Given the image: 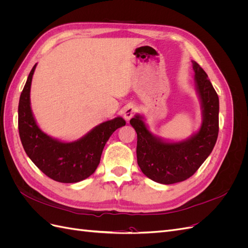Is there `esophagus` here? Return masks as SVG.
Returning a JSON list of instances; mask_svg holds the SVG:
<instances>
[{
	"instance_id": "obj_1",
	"label": "esophagus",
	"mask_w": 248,
	"mask_h": 248,
	"mask_svg": "<svg viewBox=\"0 0 248 248\" xmlns=\"http://www.w3.org/2000/svg\"><path fill=\"white\" fill-rule=\"evenodd\" d=\"M134 111H136V108H134L133 106H127L124 108L123 109V117L125 118L126 121H129V120L133 117L134 115Z\"/></svg>"
}]
</instances>
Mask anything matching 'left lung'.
Listing matches in <instances>:
<instances>
[{
  "label": "left lung",
  "instance_id": "1",
  "mask_svg": "<svg viewBox=\"0 0 248 248\" xmlns=\"http://www.w3.org/2000/svg\"><path fill=\"white\" fill-rule=\"evenodd\" d=\"M192 68L202 114L197 133L183 140L168 141L153 136L142 116L138 114L130 120L138 134L139 167L144 175L157 183L174 184L191 177L211 154L218 137V95L197 62H192Z\"/></svg>",
  "mask_w": 248,
  "mask_h": 248
}]
</instances>
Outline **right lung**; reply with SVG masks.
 Instances as JSON below:
<instances>
[{
	"label": "right lung",
	"mask_w": 248,
	"mask_h": 248,
	"mask_svg": "<svg viewBox=\"0 0 248 248\" xmlns=\"http://www.w3.org/2000/svg\"><path fill=\"white\" fill-rule=\"evenodd\" d=\"M37 64L30 72L18 103V131L27 155L47 177L61 183H77L91 176L112 132L126 124L122 117L95 126L74 141H62L44 133L31 108L30 91Z\"/></svg>",
	"instance_id": "add662e5"
}]
</instances>
